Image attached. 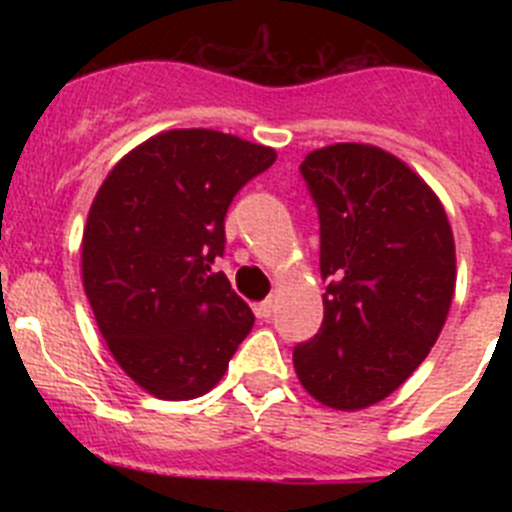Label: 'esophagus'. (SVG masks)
Returning a JSON list of instances; mask_svg holds the SVG:
<instances>
[{
    "mask_svg": "<svg viewBox=\"0 0 512 512\" xmlns=\"http://www.w3.org/2000/svg\"><path fill=\"white\" fill-rule=\"evenodd\" d=\"M274 307H277V302L264 300V302H259V305L253 307V310H256V315H259L261 320H269L271 315H274Z\"/></svg>",
    "mask_w": 512,
    "mask_h": 512,
    "instance_id": "1",
    "label": "esophagus"
}]
</instances>
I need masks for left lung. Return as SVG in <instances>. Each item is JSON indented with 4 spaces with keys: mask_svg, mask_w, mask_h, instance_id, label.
<instances>
[{
    "mask_svg": "<svg viewBox=\"0 0 512 512\" xmlns=\"http://www.w3.org/2000/svg\"><path fill=\"white\" fill-rule=\"evenodd\" d=\"M320 220L323 325L295 346L315 400L369 408L428 356L449 315L456 253L449 217L400 158L336 143L300 164Z\"/></svg>",
    "mask_w": 512,
    "mask_h": 512,
    "instance_id": "obj_1",
    "label": "left lung"
}]
</instances>
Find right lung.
Instances as JSON below:
<instances>
[{
  "label": "right lung",
  "instance_id": "add662e5",
  "mask_svg": "<svg viewBox=\"0 0 512 512\" xmlns=\"http://www.w3.org/2000/svg\"><path fill=\"white\" fill-rule=\"evenodd\" d=\"M277 153L217 130H169L130 151L92 202L81 271L102 338L161 400L212 390L253 312L215 259L233 197Z\"/></svg>",
  "mask_w": 512,
  "mask_h": 512
}]
</instances>
